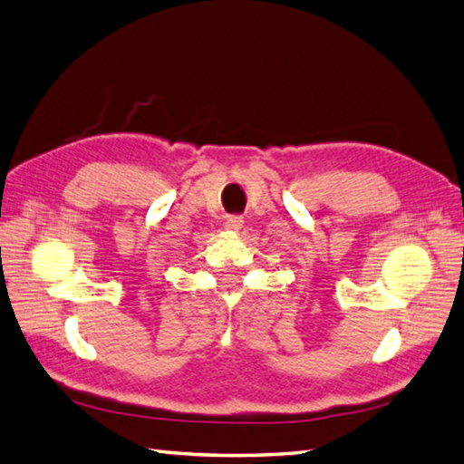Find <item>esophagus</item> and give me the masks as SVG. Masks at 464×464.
Here are the masks:
<instances>
[{
    "label": "esophagus",
    "instance_id": "esophagus-1",
    "mask_svg": "<svg viewBox=\"0 0 464 464\" xmlns=\"http://www.w3.org/2000/svg\"><path fill=\"white\" fill-rule=\"evenodd\" d=\"M244 226V218L240 214H232V216H228V218H226V228L228 230H240Z\"/></svg>",
    "mask_w": 464,
    "mask_h": 464
}]
</instances>
